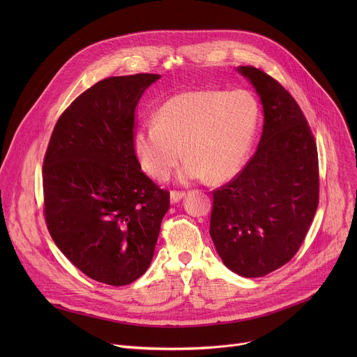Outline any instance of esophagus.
I'll return each mask as SVG.
<instances>
[{
	"label": "esophagus",
	"mask_w": 357,
	"mask_h": 357,
	"mask_svg": "<svg viewBox=\"0 0 357 357\" xmlns=\"http://www.w3.org/2000/svg\"><path fill=\"white\" fill-rule=\"evenodd\" d=\"M185 196V192L182 190H171V203H178Z\"/></svg>",
	"instance_id": "1"
}]
</instances>
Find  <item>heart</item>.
<instances>
[{
  "mask_svg": "<svg viewBox=\"0 0 357 357\" xmlns=\"http://www.w3.org/2000/svg\"><path fill=\"white\" fill-rule=\"evenodd\" d=\"M259 121L260 105L248 90L186 91L164 103L157 121L137 128L134 148L152 178L167 179L185 154L181 181L219 183L244 165Z\"/></svg>",
  "mask_w": 357,
  "mask_h": 357,
  "instance_id": "obj_1",
  "label": "heart"
}]
</instances>
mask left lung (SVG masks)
I'll use <instances>...</instances> for the list:
<instances>
[{
  "label": "left lung",
  "instance_id": "1",
  "mask_svg": "<svg viewBox=\"0 0 357 357\" xmlns=\"http://www.w3.org/2000/svg\"><path fill=\"white\" fill-rule=\"evenodd\" d=\"M238 72L260 96L263 134L245 167L212 192L209 233L227 268L257 278L287 264L303 243L319 203V164L295 98L261 69Z\"/></svg>",
  "mask_w": 357,
  "mask_h": 357
}]
</instances>
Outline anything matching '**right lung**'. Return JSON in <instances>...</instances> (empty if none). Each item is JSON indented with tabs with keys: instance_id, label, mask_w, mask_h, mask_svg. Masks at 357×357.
I'll list each match as a JSON object with an SVG mask.
<instances>
[{
	"instance_id": "obj_1",
	"label": "right lung",
	"mask_w": 357,
	"mask_h": 357,
	"mask_svg": "<svg viewBox=\"0 0 357 357\" xmlns=\"http://www.w3.org/2000/svg\"><path fill=\"white\" fill-rule=\"evenodd\" d=\"M160 77L97 82L62 113L43 158L50 236L83 274L113 287L146 271L169 209V192L141 171L134 148L137 105Z\"/></svg>"
}]
</instances>
